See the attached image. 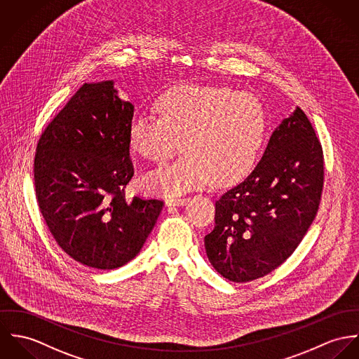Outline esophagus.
I'll return each instance as SVG.
<instances>
[{
  "label": "esophagus",
  "instance_id": "esophagus-1",
  "mask_svg": "<svg viewBox=\"0 0 359 359\" xmlns=\"http://www.w3.org/2000/svg\"><path fill=\"white\" fill-rule=\"evenodd\" d=\"M190 198H166L165 199V205L166 206H184Z\"/></svg>",
  "mask_w": 359,
  "mask_h": 359
}]
</instances>
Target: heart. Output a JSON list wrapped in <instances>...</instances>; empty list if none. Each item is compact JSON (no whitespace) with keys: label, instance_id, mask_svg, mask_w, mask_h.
<instances>
[{"label":"heart","instance_id":"obj_1","mask_svg":"<svg viewBox=\"0 0 359 359\" xmlns=\"http://www.w3.org/2000/svg\"><path fill=\"white\" fill-rule=\"evenodd\" d=\"M160 118L136 116L128 126V144L144 160L162 165L182 149L173 165L143 177L151 194L177 196L212 182L227 187L253 166L266 133L259 99L227 88L179 85L157 102Z\"/></svg>","mask_w":359,"mask_h":359}]
</instances>
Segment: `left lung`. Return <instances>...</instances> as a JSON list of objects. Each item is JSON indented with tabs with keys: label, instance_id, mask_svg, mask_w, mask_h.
I'll list each match as a JSON object with an SVG mask.
<instances>
[{
	"label": "left lung",
	"instance_id": "left-lung-1",
	"mask_svg": "<svg viewBox=\"0 0 359 359\" xmlns=\"http://www.w3.org/2000/svg\"><path fill=\"white\" fill-rule=\"evenodd\" d=\"M322 187V147L296 107L276 128L252 173L216 201L215 229L205 237L213 269L233 282L276 270L314 222Z\"/></svg>",
	"mask_w": 359,
	"mask_h": 359
}]
</instances>
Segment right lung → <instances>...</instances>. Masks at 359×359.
Instances as JSON below:
<instances>
[{
    "label": "right lung",
    "mask_w": 359,
    "mask_h": 359,
    "mask_svg": "<svg viewBox=\"0 0 359 359\" xmlns=\"http://www.w3.org/2000/svg\"><path fill=\"white\" fill-rule=\"evenodd\" d=\"M135 106L114 81L83 83L43 130L34 184L42 217L76 262L114 270L137 256L163 202L123 190L133 176L128 126Z\"/></svg>",
    "instance_id": "obj_1"
}]
</instances>
